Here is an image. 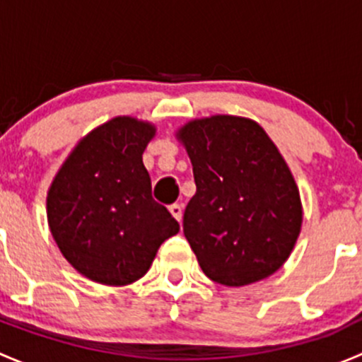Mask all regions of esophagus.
<instances>
[{"label":"esophagus","mask_w":362,"mask_h":362,"mask_svg":"<svg viewBox=\"0 0 362 362\" xmlns=\"http://www.w3.org/2000/svg\"><path fill=\"white\" fill-rule=\"evenodd\" d=\"M170 211H171V215H173L175 218H177L178 222H182V204H178V203H173L170 206Z\"/></svg>","instance_id":"1"}]
</instances>
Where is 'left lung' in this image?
<instances>
[{
    "instance_id": "1",
    "label": "left lung",
    "mask_w": 362,
    "mask_h": 362,
    "mask_svg": "<svg viewBox=\"0 0 362 362\" xmlns=\"http://www.w3.org/2000/svg\"><path fill=\"white\" fill-rule=\"evenodd\" d=\"M196 194L184 211V235L203 273L242 287L273 275L301 231L298 185L276 145L254 120L211 115L180 127Z\"/></svg>"
}]
</instances>
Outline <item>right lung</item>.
Listing matches in <instances>:
<instances>
[{
	"label": "right lung",
	"instance_id": "add662e5",
	"mask_svg": "<svg viewBox=\"0 0 362 362\" xmlns=\"http://www.w3.org/2000/svg\"><path fill=\"white\" fill-rule=\"evenodd\" d=\"M151 122L115 117L78 141L47 194V221L61 254L105 286L145 275L164 240L180 226L152 198L144 151Z\"/></svg>",
	"mask_w": 362,
	"mask_h": 362
}]
</instances>
